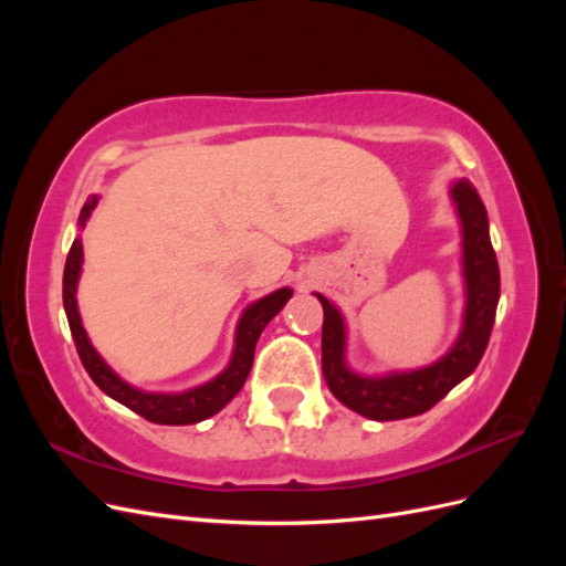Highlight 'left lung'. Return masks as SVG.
<instances>
[{"instance_id":"1","label":"left lung","mask_w":566,"mask_h":566,"mask_svg":"<svg viewBox=\"0 0 566 566\" xmlns=\"http://www.w3.org/2000/svg\"><path fill=\"white\" fill-rule=\"evenodd\" d=\"M462 233L465 310L453 347L434 364L385 375H361L347 364V323L337 306L314 293L323 306L321 361L333 397L368 420H403L430 410L482 361L501 297V271L489 235V214L468 179L451 184Z\"/></svg>"}]
</instances>
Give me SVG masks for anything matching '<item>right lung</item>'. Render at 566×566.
Masks as SVG:
<instances>
[{"instance_id": "add662e5", "label": "right lung", "mask_w": 566, "mask_h": 566, "mask_svg": "<svg viewBox=\"0 0 566 566\" xmlns=\"http://www.w3.org/2000/svg\"><path fill=\"white\" fill-rule=\"evenodd\" d=\"M98 196H92L80 212L77 227L84 229L87 219L92 217V210L96 208ZM82 241L75 238L71 252H67L65 260V271H63V306H65V316L67 325H71V333L75 339L77 354L82 358V366L87 368L90 378L96 382V387L108 394L111 399L119 401L127 406L134 413H139L142 418L158 422V424H193L200 420H208L214 413H219L238 391L243 389L250 368H252V358H254V347L256 339H260L262 331L269 325V321L276 316L287 300L293 297V290L290 287H279L276 293H271L262 300L252 302L245 306V312L238 318L235 325V339H233V354L229 366L221 370L217 378L202 382L193 389L186 391H144L136 389L129 382H125L119 375L101 358V354L94 349V345L87 337V331H84L80 310H77V281L82 273Z\"/></svg>"}]
</instances>
